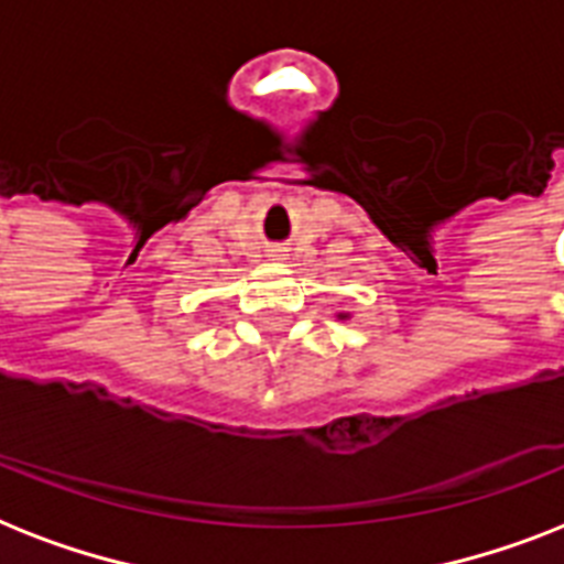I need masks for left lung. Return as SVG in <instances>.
<instances>
[{
	"label": "left lung",
	"mask_w": 564,
	"mask_h": 564,
	"mask_svg": "<svg viewBox=\"0 0 564 564\" xmlns=\"http://www.w3.org/2000/svg\"><path fill=\"white\" fill-rule=\"evenodd\" d=\"M340 317H346V314H340Z\"/></svg>",
	"instance_id": "1"
}]
</instances>
